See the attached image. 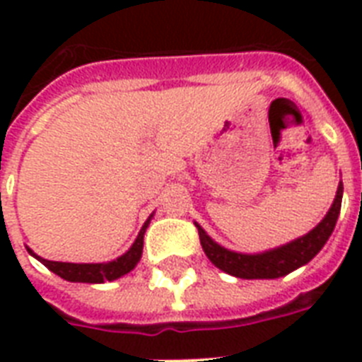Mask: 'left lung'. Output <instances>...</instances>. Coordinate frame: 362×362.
<instances>
[{
	"mask_svg": "<svg viewBox=\"0 0 362 362\" xmlns=\"http://www.w3.org/2000/svg\"><path fill=\"white\" fill-rule=\"evenodd\" d=\"M342 193L344 186L340 182L337 192V199L332 203L331 210L327 212V216L321 220V223L315 229L304 235V237L297 238V240L289 242L286 246L276 247L270 252L257 253V255H246V253L229 252L226 247H221L220 244H216L212 238L203 231V227L197 226L199 238H201V246H203L206 257L218 267L220 270L227 272V274L237 276V278H244V280H257V278H280L289 272H293L298 267H303L308 261L317 255L321 247L325 246V242L329 240L331 233L334 231L337 226L338 214H340V206H342Z\"/></svg>",
	"mask_w": 362,
	"mask_h": 362,
	"instance_id": "left-lung-1",
	"label": "left lung"
}]
</instances>
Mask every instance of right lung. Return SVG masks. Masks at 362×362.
Here are the masks:
<instances>
[{"label":"right lung","mask_w":362,"mask_h":362,"mask_svg":"<svg viewBox=\"0 0 362 362\" xmlns=\"http://www.w3.org/2000/svg\"><path fill=\"white\" fill-rule=\"evenodd\" d=\"M148 221L142 226L139 237L133 242V246L129 247V252L124 253L122 257L115 259V261H110V263H62V261L41 259L35 253H31V250H28V252L35 259H39L48 270H52L54 274H58L64 280L84 281V284H103V281L116 280V278H120V276L127 274L129 270L135 269V264L139 263V259L142 255V242H144V231H146Z\"/></svg>","instance_id":"add662e5"}]
</instances>
